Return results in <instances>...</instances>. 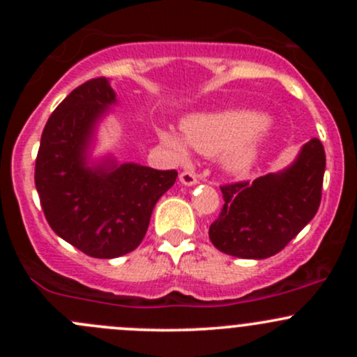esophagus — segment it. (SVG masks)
<instances>
[{"mask_svg":"<svg viewBox=\"0 0 357 357\" xmlns=\"http://www.w3.org/2000/svg\"><path fill=\"white\" fill-rule=\"evenodd\" d=\"M179 181L185 186H193L199 183V179H197V174L193 171H183L181 174H179Z\"/></svg>","mask_w":357,"mask_h":357,"instance_id":"34e87169","label":"esophagus"}]
</instances>
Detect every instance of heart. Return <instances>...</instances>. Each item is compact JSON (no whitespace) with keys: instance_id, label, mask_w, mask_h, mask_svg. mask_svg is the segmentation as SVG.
Returning a JSON list of instances; mask_svg holds the SVG:
<instances>
[{"instance_id":"obj_1","label":"heart","mask_w":357,"mask_h":357,"mask_svg":"<svg viewBox=\"0 0 357 357\" xmlns=\"http://www.w3.org/2000/svg\"><path fill=\"white\" fill-rule=\"evenodd\" d=\"M271 129V119L248 110L197 114L183 121L186 143L205 155L221 153L222 165L233 174H243L254 167ZM160 139L179 158H186V145L178 135L160 131Z\"/></svg>"}]
</instances>
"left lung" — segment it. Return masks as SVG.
Listing matches in <instances>:
<instances>
[{
    "mask_svg": "<svg viewBox=\"0 0 357 357\" xmlns=\"http://www.w3.org/2000/svg\"><path fill=\"white\" fill-rule=\"evenodd\" d=\"M325 165V149L312 138L283 171L222 185L225 205L208 228L211 242L233 257L278 254L318 212Z\"/></svg>",
    "mask_w": 357,
    "mask_h": 357,
    "instance_id": "8db88e82",
    "label": "left lung"
}]
</instances>
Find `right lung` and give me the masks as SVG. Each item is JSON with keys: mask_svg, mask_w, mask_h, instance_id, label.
Segmentation results:
<instances>
[{"mask_svg": "<svg viewBox=\"0 0 357 357\" xmlns=\"http://www.w3.org/2000/svg\"><path fill=\"white\" fill-rule=\"evenodd\" d=\"M115 102L109 79L77 86L50 115L36 157L34 181L46 221L60 238L96 259L135 250L157 200L178 178L176 169L88 160L96 124Z\"/></svg>", "mask_w": 357, "mask_h": 357, "instance_id": "1", "label": "right lung"}]
</instances>
